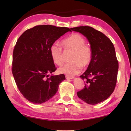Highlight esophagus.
<instances>
[{"instance_id": "34e87169", "label": "esophagus", "mask_w": 131, "mask_h": 131, "mask_svg": "<svg viewBox=\"0 0 131 131\" xmlns=\"http://www.w3.org/2000/svg\"><path fill=\"white\" fill-rule=\"evenodd\" d=\"M74 78V77H73L66 75V79H73Z\"/></svg>"}]
</instances>
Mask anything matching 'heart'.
Here are the masks:
<instances>
[{
  "instance_id": "1",
  "label": "heart",
  "mask_w": 131,
  "mask_h": 131,
  "mask_svg": "<svg viewBox=\"0 0 131 131\" xmlns=\"http://www.w3.org/2000/svg\"><path fill=\"white\" fill-rule=\"evenodd\" d=\"M62 44L66 49L74 51L71 56V62L65 63L59 69L60 73L73 76L79 73L83 68L90 63L92 52L91 47L85 44L86 41L82 36L73 34L62 40ZM49 52L53 62L58 66L62 65L63 57L62 49L59 44L55 42L52 44Z\"/></svg>"
}]
</instances>
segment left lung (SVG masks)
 <instances>
[{
	"label": "left lung",
	"instance_id": "1",
	"mask_svg": "<svg viewBox=\"0 0 131 131\" xmlns=\"http://www.w3.org/2000/svg\"><path fill=\"white\" fill-rule=\"evenodd\" d=\"M87 39L92 52L88 68L80 77L85 80L84 88L77 95L88 104L95 105L106 100L114 90L118 61L113 43L106 36L90 26L71 28Z\"/></svg>",
	"mask_w": 131,
	"mask_h": 131
}]
</instances>
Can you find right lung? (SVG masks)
Wrapping results in <instances>:
<instances>
[{
    "instance_id": "add662e5",
    "label": "right lung",
    "mask_w": 131,
    "mask_h": 131,
    "mask_svg": "<svg viewBox=\"0 0 131 131\" xmlns=\"http://www.w3.org/2000/svg\"><path fill=\"white\" fill-rule=\"evenodd\" d=\"M71 30L65 27L38 25L26 30L16 44L13 52L12 74L25 98L41 104L57 93L65 79L63 74L49 77L56 70L49 52L52 44Z\"/></svg>"
}]
</instances>
